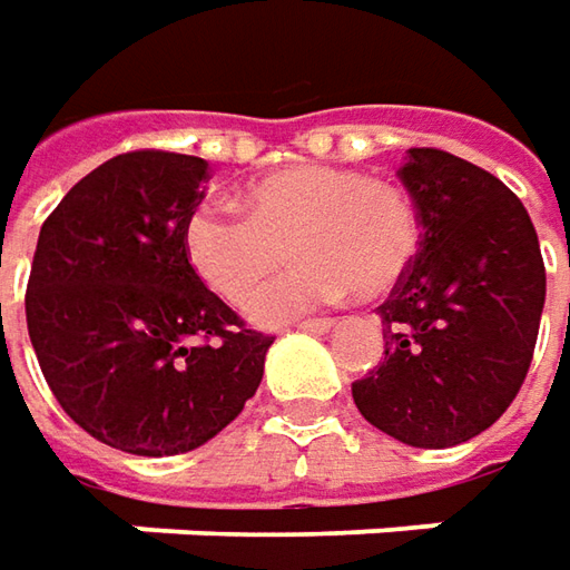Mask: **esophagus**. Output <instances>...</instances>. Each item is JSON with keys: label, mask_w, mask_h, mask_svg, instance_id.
Returning <instances> with one entry per match:
<instances>
[{"label": "esophagus", "mask_w": 570, "mask_h": 570, "mask_svg": "<svg viewBox=\"0 0 570 570\" xmlns=\"http://www.w3.org/2000/svg\"><path fill=\"white\" fill-rule=\"evenodd\" d=\"M304 333H330L333 326H336V320L323 317V320H304V323H297Z\"/></svg>", "instance_id": "esophagus-1"}]
</instances>
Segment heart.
<instances>
[{"mask_svg": "<svg viewBox=\"0 0 570 570\" xmlns=\"http://www.w3.org/2000/svg\"><path fill=\"white\" fill-rule=\"evenodd\" d=\"M247 215L203 206L184 230L189 266L228 304L247 307L278 273L297 266L256 301V317H297L348 292L358 301L390 295L422 244L419 212L405 189L358 170L297 165L244 189Z\"/></svg>", "mask_w": 570, "mask_h": 570, "instance_id": "1", "label": "heart"}]
</instances>
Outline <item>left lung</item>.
Listing matches in <instances>:
<instances>
[{"label": "left lung", "instance_id": "left-lung-1", "mask_svg": "<svg viewBox=\"0 0 570 570\" xmlns=\"http://www.w3.org/2000/svg\"><path fill=\"white\" fill-rule=\"evenodd\" d=\"M422 244L377 307L383 362L352 383L364 419L409 448L441 450L492 428L537 348L546 266L523 203L489 170L409 148Z\"/></svg>", "mask_w": 570, "mask_h": 570}]
</instances>
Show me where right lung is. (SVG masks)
Segmentation results:
<instances>
[{
    "instance_id": "add662e5",
    "label": "right lung",
    "mask_w": 570,
    "mask_h": 570,
    "mask_svg": "<svg viewBox=\"0 0 570 570\" xmlns=\"http://www.w3.org/2000/svg\"><path fill=\"white\" fill-rule=\"evenodd\" d=\"M203 184V158L117 155L37 237L24 311L40 371L78 428L136 456L187 453L228 428L273 345L189 266Z\"/></svg>"
}]
</instances>
